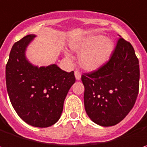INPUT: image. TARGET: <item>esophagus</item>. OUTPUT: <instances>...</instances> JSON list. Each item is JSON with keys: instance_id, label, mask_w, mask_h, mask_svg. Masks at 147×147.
Segmentation results:
<instances>
[{"instance_id": "1", "label": "esophagus", "mask_w": 147, "mask_h": 147, "mask_svg": "<svg viewBox=\"0 0 147 147\" xmlns=\"http://www.w3.org/2000/svg\"><path fill=\"white\" fill-rule=\"evenodd\" d=\"M75 76H76V79L77 80H79L80 79V77H81V74L80 73V71H75Z\"/></svg>"}]
</instances>
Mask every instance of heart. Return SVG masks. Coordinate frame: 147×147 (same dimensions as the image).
I'll return each mask as SVG.
<instances>
[{"instance_id": "b5f03b06", "label": "heart", "mask_w": 147, "mask_h": 147, "mask_svg": "<svg viewBox=\"0 0 147 147\" xmlns=\"http://www.w3.org/2000/svg\"><path fill=\"white\" fill-rule=\"evenodd\" d=\"M71 48L80 56V64L86 71H94L102 67L109 59L114 48L113 42L103 35L91 36L74 42ZM67 59L71 56L66 53Z\"/></svg>"}]
</instances>
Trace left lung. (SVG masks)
I'll return each mask as SVG.
<instances>
[{"label":"left lung","mask_w":147,"mask_h":147,"mask_svg":"<svg viewBox=\"0 0 147 147\" xmlns=\"http://www.w3.org/2000/svg\"><path fill=\"white\" fill-rule=\"evenodd\" d=\"M139 61L129 42L118 39L109 61L81 76L89 118L103 127L120 123L135 105L139 90Z\"/></svg>","instance_id":"8db88e82"}]
</instances>
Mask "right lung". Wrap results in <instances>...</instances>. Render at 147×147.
<instances>
[{
	"mask_svg": "<svg viewBox=\"0 0 147 147\" xmlns=\"http://www.w3.org/2000/svg\"><path fill=\"white\" fill-rule=\"evenodd\" d=\"M35 37L29 34L13 45L5 67L6 88L20 118L33 127H48L59 120L76 78L74 71L56 64L38 67L28 61L26 48Z\"/></svg>",
	"mask_w": 147,
	"mask_h": 147,
	"instance_id": "1",
	"label": "right lung"
}]
</instances>
